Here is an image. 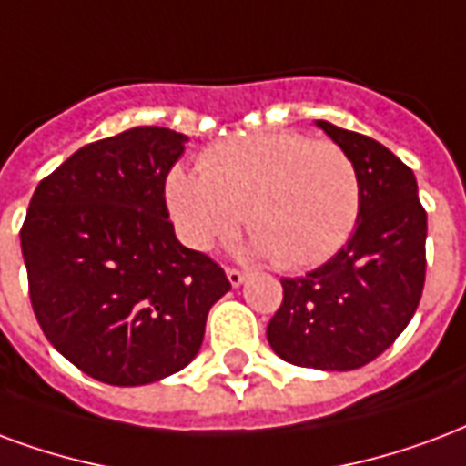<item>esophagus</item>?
<instances>
[{"label": "esophagus", "instance_id": "1", "mask_svg": "<svg viewBox=\"0 0 466 466\" xmlns=\"http://www.w3.org/2000/svg\"><path fill=\"white\" fill-rule=\"evenodd\" d=\"M227 279H229L232 286H242L247 277H244V271H239V268H227Z\"/></svg>", "mask_w": 466, "mask_h": 466}]
</instances>
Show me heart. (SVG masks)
I'll use <instances>...</instances> for the list:
<instances>
[{"mask_svg":"<svg viewBox=\"0 0 466 466\" xmlns=\"http://www.w3.org/2000/svg\"><path fill=\"white\" fill-rule=\"evenodd\" d=\"M199 172L167 177V207L187 247L229 239L242 215L257 251L281 268L323 264L346 244L360 212V177L350 155L301 133L229 137L199 155Z\"/></svg>","mask_w":466,"mask_h":466,"instance_id":"obj_1","label":"heart"}]
</instances>
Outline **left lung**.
Segmentation results:
<instances>
[{"label": "left lung", "mask_w": 466, "mask_h": 466, "mask_svg": "<svg viewBox=\"0 0 466 466\" xmlns=\"http://www.w3.org/2000/svg\"><path fill=\"white\" fill-rule=\"evenodd\" d=\"M350 155L360 212L346 247L306 277L281 279L284 301L268 320L271 350L316 370H356L395 343L425 286L427 212L408 165L378 140L316 120Z\"/></svg>", "instance_id": "obj_1"}]
</instances>
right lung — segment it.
<instances>
[{"label": "right lung", "mask_w": 466, "mask_h": 466, "mask_svg": "<svg viewBox=\"0 0 466 466\" xmlns=\"http://www.w3.org/2000/svg\"><path fill=\"white\" fill-rule=\"evenodd\" d=\"M187 136L140 126L76 150L39 182L22 227L29 296L61 356L108 385H147L198 356L232 284L177 242L165 180Z\"/></svg>", "instance_id": "1"}]
</instances>
